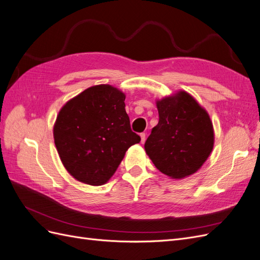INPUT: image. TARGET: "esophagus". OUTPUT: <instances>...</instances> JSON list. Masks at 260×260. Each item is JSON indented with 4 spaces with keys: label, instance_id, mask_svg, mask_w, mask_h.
Segmentation results:
<instances>
[{
    "label": "esophagus",
    "instance_id": "esophagus-1",
    "mask_svg": "<svg viewBox=\"0 0 260 260\" xmlns=\"http://www.w3.org/2000/svg\"><path fill=\"white\" fill-rule=\"evenodd\" d=\"M140 138H141V144H144L146 141V134L145 133H141L140 134Z\"/></svg>",
    "mask_w": 260,
    "mask_h": 260
}]
</instances>
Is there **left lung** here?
<instances>
[{"mask_svg":"<svg viewBox=\"0 0 260 260\" xmlns=\"http://www.w3.org/2000/svg\"><path fill=\"white\" fill-rule=\"evenodd\" d=\"M158 123L146 140V152L156 169L180 179L196 173L214 147L209 115L186 91L157 100Z\"/></svg>","mask_w":260,"mask_h":260,"instance_id":"8db88e82","label":"left lung"}]
</instances>
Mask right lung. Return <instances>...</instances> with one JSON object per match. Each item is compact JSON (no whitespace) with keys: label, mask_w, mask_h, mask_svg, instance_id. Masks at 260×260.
I'll return each instance as SVG.
<instances>
[{"label":"right lung","mask_w":260,"mask_h":260,"mask_svg":"<svg viewBox=\"0 0 260 260\" xmlns=\"http://www.w3.org/2000/svg\"><path fill=\"white\" fill-rule=\"evenodd\" d=\"M125 95L111 85H96L69 100L59 111L54 139L60 160L75 179L106 183L127 149L140 137L131 128Z\"/></svg>","instance_id":"right-lung-1"}]
</instances>
